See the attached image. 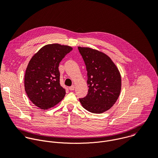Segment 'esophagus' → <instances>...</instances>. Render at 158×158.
Listing matches in <instances>:
<instances>
[{"label":"esophagus","instance_id":"1","mask_svg":"<svg viewBox=\"0 0 158 158\" xmlns=\"http://www.w3.org/2000/svg\"><path fill=\"white\" fill-rule=\"evenodd\" d=\"M74 89H75V85H73L71 87H69V89L71 90V91H73V90H74Z\"/></svg>","mask_w":158,"mask_h":158}]
</instances>
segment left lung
<instances>
[{
	"label": "left lung",
	"instance_id": "1",
	"mask_svg": "<svg viewBox=\"0 0 158 158\" xmlns=\"http://www.w3.org/2000/svg\"><path fill=\"white\" fill-rule=\"evenodd\" d=\"M87 71V95L79 101L87 110L101 114L117 101L121 90V76L116 64L102 52L78 47Z\"/></svg>",
	"mask_w": 158,
	"mask_h": 158
}]
</instances>
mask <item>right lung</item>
I'll return each mask as SVG.
<instances>
[{"mask_svg": "<svg viewBox=\"0 0 158 158\" xmlns=\"http://www.w3.org/2000/svg\"><path fill=\"white\" fill-rule=\"evenodd\" d=\"M73 48L59 44L42 47L30 60L24 77L25 91L31 101L41 109H48L60 102L65 95L60 84L59 65Z\"/></svg>", "mask_w": 158, "mask_h": 158, "instance_id": "obj_1", "label": "right lung"}]
</instances>
